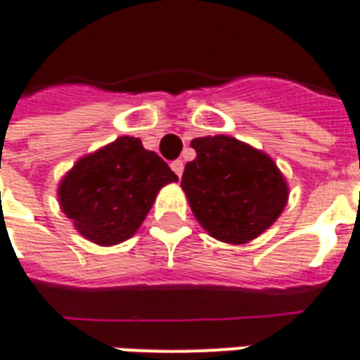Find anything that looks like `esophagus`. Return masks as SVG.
I'll return each mask as SVG.
<instances>
[{"label": "esophagus", "mask_w": 360, "mask_h": 360, "mask_svg": "<svg viewBox=\"0 0 360 360\" xmlns=\"http://www.w3.org/2000/svg\"><path fill=\"white\" fill-rule=\"evenodd\" d=\"M171 169L174 172H176L178 176H182V172H184V161L182 160H176V161H172L171 163Z\"/></svg>", "instance_id": "1"}]
</instances>
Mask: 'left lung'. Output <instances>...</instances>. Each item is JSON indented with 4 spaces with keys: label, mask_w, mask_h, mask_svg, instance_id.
<instances>
[{
    "label": "left lung",
    "mask_w": 360,
    "mask_h": 360,
    "mask_svg": "<svg viewBox=\"0 0 360 360\" xmlns=\"http://www.w3.org/2000/svg\"><path fill=\"white\" fill-rule=\"evenodd\" d=\"M191 148L180 186L208 235L248 244L280 218L289 188L270 155L227 135L199 136Z\"/></svg>",
    "instance_id": "obj_1"
}]
</instances>
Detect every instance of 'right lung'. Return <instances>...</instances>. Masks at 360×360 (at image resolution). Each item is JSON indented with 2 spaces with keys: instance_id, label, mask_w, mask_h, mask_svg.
Listing matches in <instances>:
<instances>
[{
  "instance_id": "add662e5",
  "label": "right lung",
  "mask_w": 360,
  "mask_h": 360,
  "mask_svg": "<svg viewBox=\"0 0 360 360\" xmlns=\"http://www.w3.org/2000/svg\"><path fill=\"white\" fill-rule=\"evenodd\" d=\"M178 176L141 139L118 136L82 155L58 184L60 208L86 240L116 246L135 235L163 186Z\"/></svg>"
}]
</instances>
